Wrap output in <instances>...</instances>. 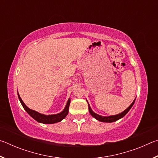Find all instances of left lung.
<instances>
[{
  "label": "left lung",
  "instance_id": "obj_1",
  "mask_svg": "<svg viewBox=\"0 0 158 158\" xmlns=\"http://www.w3.org/2000/svg\"><path fill=\"white\" fill-rule=\"evenodd\" d=\"M135 100L132 102V103L131 104V105L128 106V107L125 109V111H123L121 114H116V115H114V116H100V115H98L97 114H95V112H93V110L90 108V106L89 104V111L90 112V114L91 116L95 118V119H97L98 121H101V122H105V123H111V122H114V121H116L118 120L121 119V118L124 117L125 115L127 114V112L130 111V109L132 108V106H133L134 103H135ZM88 102V101H87ZM89 103V102H88Z\"/></svg>",
  "mask_w": 158,
  "mask_h": 158
}]
</instances>
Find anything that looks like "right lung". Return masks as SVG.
I'll return each instance as SVG.
<instances>
[{
	"label": "right lung",
	"mask_w": 158,
	"mask_h": 158,
	"mask_svg": "<svg viewBox=\"0 0 158 158\" xmlns=\"http://www.w3.org/2000/svg\"><path fill=\"white\" fill-rule=\"evenodd\" d=\"M18 98L19 99V101L21 102V105H22L23 109H25L26 112H27V113L30 115L33 118H34L37 122L41 123H44V124L56 123L60 122L62 121L63 119L65 118L68 114L69 106V104H70V98H69L68 100V102L66 104L65 109H64L60 113L57 114H53V115H44V114H42L40 113H38V112L36 111L32 110V109H29L28 106L25 105L23 100H21L19 95V93H18Z\"/></svg>",
	"instance_id": "1"
}]
</instances>
